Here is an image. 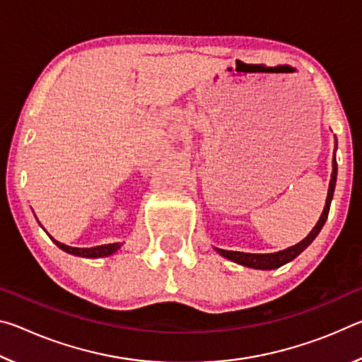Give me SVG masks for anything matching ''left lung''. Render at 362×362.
<instances>
[{"instance_id":"8db88e82","label":"left lung","mask_w":362,"mask_h":362,"mask_svg":"<svg viewBox=\"0 0 362 362\" xmlns=\"http://www.w3.org/2000/svg\"><path fill=\"white\" fill-rule=\"evenodd\" d=\"M335 151H337V140H335V148H334V158H332V174H330V182H329V189H327V198H326V206H324V211L321 214L317 223L313 226V230L308 233V236L303 238L302 241L297 243L296 246H291L284 250H278V252L273 254H249V252H238V250H223L217 249V252L228 259L231 262L238 263V265L254 268V269H276L279 267L286 265V263L292 262L296 257H298L303 250L310 246L311 243L316 240V236L320 235L322 230L324 223H326L330 203H332L334 198V189H335V182H337V159H335Z\"/></svg>"}]
</instances>
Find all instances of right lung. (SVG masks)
Wrapping results in <instances>:
<instances>
[{"label":"right lung","mask_w":362,"mask_h":362,"mask_svg":"<svg viewBox=\"0 0 362 362\" xmlns=\"http://www.w3.org/2000/svg\"><path fill=\"white\" fill-rule=\"evenodd\" d=\"M49 238H51V240L56 243V246L62 249L64 252L76 255V257H84V259H100V257H110L115 252H118L119 247L122 246L121 243H113V244H102V246H95V247H71V246H66L64 243H59L57 240H54L52 236Z\"/></svg>","instance_id":"right-lung-1"}]
</instances>
